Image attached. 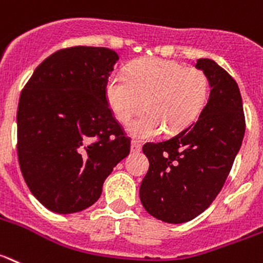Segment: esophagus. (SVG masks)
<instances>
[{
  "label": "esophagus",
  "mask_w": 263,
  "mask_h": 263,
  "mask_svg": "<svg viewBox=\"0 0 263 263\" xmlns=\"http://www.w3.org/2000/svg\"><path fill=\"white\" fill-rule=\"evenodd\" d=\"M141 147H142V145H141L140 141H137V140L132 141V153H138V152L141 150Z\"/></svg>",
  "instance_id": "esophagus-1"
}]
</instances>
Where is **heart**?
Returning a JSON list of instances; mask_svg holds the SVG:
<instances>
[{"instance_id": "b5f03b06", "label": "heart", "mask_w": 263, "mask_h": 263, "mask_svg": "<svg viewBox=\"0 0 263 263\" xmlns=\"http://www.w3.org/2000/svg\"><path fill=\"white\" fill-rule=\"evenodd\" d=\"M210 82L198 67L162 58H145L130 65L127 73H114L105 96L117 120L127 123L143 106L147 111L129 125L140 138L178 133L190 126L206 106Z\"/></svg>"}]
</instances>
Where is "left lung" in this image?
I'll use <instances>...</instances> for the list:
<instances>
[{
	"instance_id": "8db88e82",
	"label": "left lung",
	"mask_w": 263,
	"mask_h": 263,
	"mask_svg": "<svg viewBox=\"0 0 263 263\" xmlns=\"http://www.w3.org/2000/svg\"><path fill=\"white\" fill-rule=\"evenodd\" d=\"M206 73L210 96L199 118L172 138L146 142L149 170L142 179L143 208L167 223L192 221L212 205L225 185L245 136L238 85L213 60H197Z\"/></svg>"
}]
</instances>
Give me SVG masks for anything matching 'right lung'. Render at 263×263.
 I'll return each instance as SVG.
<instances>
[{
	"label": "right lung",
	"instance_id": "right-lung-1",
	"mask_svg": "<svg viewBox=\"0 0 263 263\" xmlns=\"http://www.w3.org/2000/svg\"><path fill=\"white\" fill-rule=\"evenodd\" d=\"M118 54L107 48L61 49L38 65L21 91L17 154L25 182L45 208L70 214L89 208L130 153L105 86Z\"/></svg>",
	"mask_w": 263,
	"mask_h": 263
}]
</instances>
